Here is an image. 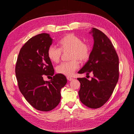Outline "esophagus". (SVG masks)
I'll return each instance as SVG.
<instances>
[{
  "label": "esophagus",
  "instance_id": "34e87169",
  "mask_svg": "<svg viewBox=\"0 0 134 134\" xmlns=\"http://www.w3.org/2000/svg\"><path fill=\"white\" fill-rule=\"evenodd\" d=\"M66 78H67V79H68V80H69V81H71V80H73V79H72V78H71V77H69V76H67Z\"/></svg>",
  "mask_w": 134,
  "mask_h": 134
}]
</instances>
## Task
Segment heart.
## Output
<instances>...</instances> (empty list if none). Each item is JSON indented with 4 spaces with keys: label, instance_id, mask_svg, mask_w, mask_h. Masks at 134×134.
Instances as JSON below:
<instances>
[{
    "label": "heart",
    "instance_id": "1",
    "mask_svg": "<svg viewBox=\"0 0 134 134\" xmlns=\"http://www.w3.org/2000/svg\"><path fill=\"white\" fill-rule=\"evenodd\" d=\"M60 48L51 45L47 50V56L52 63H58L60 59L62 52L69 51L68 62L59 65L56 68L57 72L66 76H71L79 68V62H86L90 58V46L83 42L78 36L70 34L65 35L59 42Z\"/></svg>",
    "mask_w": 134,
    "mask_h": 134
}]
</instances>
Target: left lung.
Here are the masks:
<instances>
[{"instance_id":"left-lung-1","label":"left lung","mask_w":134,"mask_h":134,"mask_svg":"<svg viewBox=\"0 0 134 134\" xmlns=\"http://www.w3.org/2000/svg\"><path fill=\"white\" fill-rule=\"evenodd\" d=\"M94 44L90 58L79 74L93 73L91 80L78 78L81 102L91 108L102 107L110 98L119 77L118 55L109 39L102 31L92 28Z\"/></svg>"}]
</instances>
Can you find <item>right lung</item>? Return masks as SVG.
Here are the masks:
<instances>
[{
	"label": "right lung",
	"instance_id": "right-lung-1",
	"mask_svg": "<svg viewBox=\"0 0 134 134\" xmlns=\"http://www.w3.org/2000/svg\"><path fill=\"white\" fill-rule=\"evenodd\" d=\"M52 43L49 34L43 33L32 37L21 48L15 66L20 91L32 107L43 112L58 106L61 90L67 83L65 75H54L53 66L47 56V50ZM44 76L53 77L45 81Z\"/></svg>",
	"mask_w": 134,
	"mask_h": 134
}]
</instances>
